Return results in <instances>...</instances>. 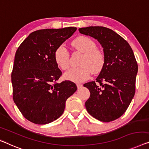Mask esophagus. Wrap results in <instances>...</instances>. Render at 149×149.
<instances>
[{
  "label": "esophagus",
  "instance_id": "1",
  "mask_svg": "<svg viewBox=\"0 0 149 149\" xmlns=\"http://www.w3.org/2000/svg\"><path fill=\"white\" fill-rule=\"evenodd\" d=\"M82 86H83V85L82 84H77V89H80Z\"/></svg>",
  "mask_w": 149,
  "mask_h": 149
}]
</instances>
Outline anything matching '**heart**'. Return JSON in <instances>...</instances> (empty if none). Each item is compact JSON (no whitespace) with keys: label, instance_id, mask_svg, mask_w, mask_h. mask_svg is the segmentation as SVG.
Segmentation results:
<instances>
[{"label":"heart","instance_id":"heart-1","mask_svg":"<svg viewBox=\"0 0 149 149\" xmlns=\"http://www.w3.org/2000/svg\"><path fill=\"white\" fill-rule=\"evenodd\" d=\"M76 49L84 53L79 61V67L70 69L64 74L68 80L81 83L90 78L92 72L98 74L105 64V56L102 52L97 49L94 40L86 36L77 37L73 41ZM70 52L64 44L59 45L54 52L55 61L61 70H66L70 67Z\"/></svg>","mask_w":149,"mask_h":149}]
</instances>
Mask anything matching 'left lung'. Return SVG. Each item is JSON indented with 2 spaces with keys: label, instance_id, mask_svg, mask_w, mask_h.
Wrapping results in <instances>:
<instances>
[{
  "label": "left lung",
  "instance_id": "1",
  "mask_svg": "<svg viewBox=\"0 0 149 149\" xmlns=\"http://www.w3.org/2000/svg\"><path fill=\"white\" fill-rule=\"evenodd\" d=\"M79 31L97 39L105 56V64L96 81L84 85L90 92L85 103L86 110L98 120H115L126 112L135 94L138 64L134 53L125 39L108 28L88 26Z\"/></svg>",
  "mask_w": 149,
  "mask_h": 149
}]
</instances>
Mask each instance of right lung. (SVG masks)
Returning a JSON list of instances; mask_svg holds the SVG:
<instances>
[{
    "label": "right lung",
    "instance_id": "obj_1",
    "mask_svg": "<svg viewBox=\"0 0 149 149\" xmlns=\"http://www.w3.org/2000/svg\"><path fill=\"white\" fill-rule=\"evenodd\" d=\"M76 29L70 26L36 31L17 49L11 73L13 98L23 116L33 123L57 120L67 99L77 90L72 81L57 83L62 73L54 58L56 48Z\"/></svg>",
    "mask_w": 149,
    "mask_h": 149
}]
</instances>
